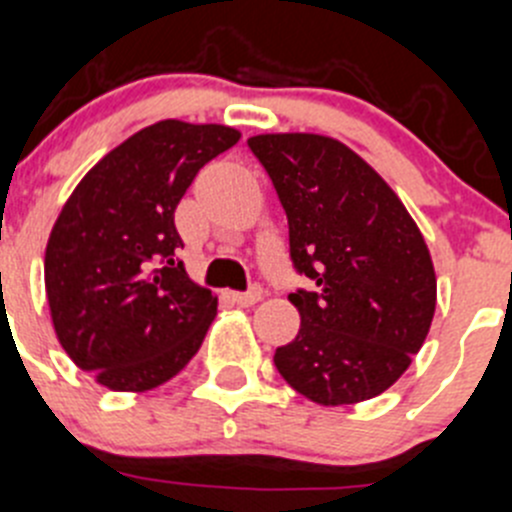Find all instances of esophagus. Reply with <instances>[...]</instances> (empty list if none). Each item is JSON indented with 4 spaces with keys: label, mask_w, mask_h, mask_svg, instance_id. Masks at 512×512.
Segmentation results:
<instances>
[{
    "label": "esophagus",
    "mask_w": 512,
    "mask_h": 512,
    "mask_svg": "<svg viewBox=\"0 0 512 512\" xmlns=\"http://www.w3.org/2000/svg\"><path fill=\"white\" fill-rule=\"evenodd\" d=\"M262 298V288L260 285H252L247 293H232V300L237 305H242V308H250V305H255L257 300Z\"/></svg>",
    "instance_id": "esophagus-1"
}]
</instances>
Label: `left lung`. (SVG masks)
Returning a JSON list of instances; mask_svg holds the SVG:
<instances>
[{
    "mask_svg": "<svg viewBox=\"0 0 512 512\" xmlns=\"http://www.w3.org/2000/svg\"><path fill=\"white\" fill-rule=\"evenodd\" d=\"M247 143L288 214L293 265L315 283L288 295L300 331L275 351L280 376L321 407L384 394L422 348L437 305L417 222L336 138L260 133Z\"/></svg>",
    "mask_w": 512,
    "mask_h": 512,
    "instance_id": "8db88e82",
    "label": "left lung"
}]
</instances>
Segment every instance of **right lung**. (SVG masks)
<instances>
[{
  "label": "right lung",
  "instance_id": "obj_1",
  "mask_svg": "<svg viewBox=\"0 0 512 512\" xmlns=\"http://www.w3.org/2000/svg\"><path fill=\"white\" fill-rule=\"evenodd\" d=\"M240 141L219 123L141 128L80 179L45 250V293L60 346L111 391L179 374L217 315V298L176 260V204L197 171Z\"/></svg>",
  "mask_w": 512,
  "mask_h": 512
}]
</instances>
